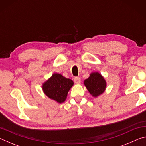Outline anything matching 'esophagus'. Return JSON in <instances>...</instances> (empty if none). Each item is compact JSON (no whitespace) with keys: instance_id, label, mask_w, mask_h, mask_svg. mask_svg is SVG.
Here are the masks:
<instances>
[{"instance_id":"obj_1","label":"esophagus","mask_w":146,"mask_h":146,"mask_svg":"<svg viewBox=\"0 0 146 146\" xmlns=\"http://www.w3.org/2000/svg\"><path fill=\"white\" fill-rule=\"evenodd\" d=\"M74 82L76 84H80L81 82V79L80 77H78V76H76V77L74 78Z\"/></svg>"}]
</instances>
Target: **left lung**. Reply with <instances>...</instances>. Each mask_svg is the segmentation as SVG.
<instances>
[{
    "mask_svg": "<svg viewBox=\"0 0 146 146\" xmlns=\"http://www.w3.org/2000/svg\"><path fill=\"white\" fill-rule=\"evenodd\" d=\"M84 84L93 97H97L102 94L107 86L104 76L98 72L90 73V76L84 81Z\"/></svg>",
    "mask_w": 146,
    "mask_h": 146,
    "instance_id": "left-lung-1",
    "label": "left lung"
}]
</instances>
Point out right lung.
Wrapping results in <instances>:
<instances>
[{"label":"right lung","instance_id":"add662e5","mask_svg":"<svg viewBox=\"0 0 146 146\" xmlns=\"http://www.w3.org/2000/svg\"><path fill=\"white\" fill-rule=\"evenodd\" d=\"M73 81L61 74L53 73L42 86L43 92L49 98L58 103H63L67 98L68 91L73 86Z\"/></svg>","mask_w":146,"mask_h":146}]
</instances>
